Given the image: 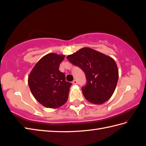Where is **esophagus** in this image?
<instances>
[{
  "label": "esophagus",
  "instance_id": "34e87169",
  "mask_svg": "<svg viewBox=\"0 0 146 146\" xmlns=\"http://www.w3.org/2000/svg\"><path fill=\"white\" fill-rule=\"evenodd\" d=\"M72 83H73L74 85H76V84H77V80H74L73 81Z\"/></svg>",
  "mask_w": 146,
  "mask_h": 146
}]
</instances>
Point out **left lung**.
Wrapping results in <instances>:
<instances>
[{
	"label": "left lung",
	"mask_w": 146,
	"mask_h": 146,
	"mask_svg": "<svg viewBox=\"0 0 146 146\" xmlns=\"http://www.w3.org/2000/svg\"><path fill=\"white\" fill-rule=\"evenodd\" d=\"M67 59L85 73L87 83L82 91L87 101L100 105L110 98L119 78L117 66L112 57L85 47Z\"/></svg>",
	"instance_id": "left-lung-1"
}]
</instances>
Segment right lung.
<instances>
[{
    "instance_id": "obj_1",
    "label": "right lung",
    "mask_w": 146,
    "mask_h": 146,
    "mask_svg": "<svg viewBox=\"0 0 146 146\" xmlns=\"http://www.w3.org/2000/svg\"><path fill=\"white\" fill-rule=\"evenodd\" d=\"M64 55L51 53L44 55L34 66L28 78L32 94L44 107L57 108L67 102L71 86L65 74L59 71Z\"/></svg>"
}]
</instances>
